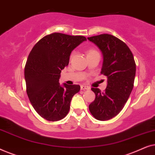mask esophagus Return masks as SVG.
Instances as JSON below:
<instances>
[{"label": "esophagus", "instance_id": "1", "mask_svg": "<svg viewBox=\"0 0 155 155\" xmlns=\"http://www.w3.org/2000/svg\"><path fill=\"white\" fill-rule=\"evenodd\" d=\"M80 88H81L82 90H90V87L87 86L85 85H81L80 86Z\"/></svg>", "mask_w": 155, "mask_h": 155}]
</instances>
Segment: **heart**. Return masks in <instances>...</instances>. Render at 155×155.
<instances>
[{
	"instance_id": "obj_1",
	"label": "heart",
	"mask_w": 155,
	"mask_h": 155,
	"mask_svg": "<svg viewBox=\"0 0 155 155\" xmlns=\"http://www.w3.org/2000/svg\"><path fill=\"white\" fill-rule=\"evenodd\" d=\"M95 53H98L96 50L94 49V48H89V49L87 51V56H89V55L95 54ZM73 56V54L71 55V58Z\"/></svg>"
}]
</instances>
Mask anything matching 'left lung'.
Returning a JSON list of instances; mask_svg holds the SVG:
<instances>
[{"label":"left lung","mask_w":155,"mask_h":155,"mask_svg":"<svg viewBox=\"0 0 155 155\" xmlns=\"http://www.w3.org/2000/svg\"><path fill=\"white\" fill-rule=\"evenodd\" d=\"M87 39L102 53L101 73L107 77L104 92L91 89L96 97L89 109L96 119L107 120L118 115L128 101L133 88L136 65L130 48L117 37L103 34Z\"/></svg>","instance_id":"1"}]
</instances>
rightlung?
Segmentation results:
<instances>
[{
    "label": "right lung",
    "instance_id": "1",
    "mask_svg": "<svg viewBox=\"0 0 155 155\" xmlns=\"http://www.w3.org/2000/svg\"><path fill=\"white\" fill-rule=\"evenodd\" d=\"M83 36L53 33L42 38L29 53L25 67L27 94L35 111L49 121L66 116L78 84L61 86V73L74 48L86 41Z\"/></svg>",
    "mask_w": 155,
    "mask_h": 155
}]
</instances>
